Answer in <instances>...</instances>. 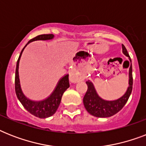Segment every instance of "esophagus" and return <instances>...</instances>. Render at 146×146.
I'll list each match as a JSON object with an SVG mask.
<instances>
[{"label": "esophagus", "mask_w": 146, "mask_h": 146, "mask_svg": "<svg viewBox=\"0 0 146 146\" xmlns=\"http://www.w3.org/2000/svg\"><path fill=\"white\" fill-rule=\"evenodd\" d=\"M80 80V76L76 74L74 70H72L70 73V81L71 82H73V83H76L78 81Z\"/></svg>", "instance_id": "obj_1"}]
</instances>
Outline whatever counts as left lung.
<instances>
[{
  "label": "left lung",
  "instance_id": "1",
  "mask_svg": "<svg viewBox=\"0 0 146 146\" xmlns=\"http://www.w3.org/2000/svg\"><path fill=\"white\" fill-rule=\"evenodd\" d=\"M122 51L123 54L129 57V60L131 63V59L127 49L123 44H122ZM129 86L127 91L120 98L112 101H107L100 97L98 95L96 88L93 83L88 80L86 84L88 86V89L84 98H83V104L91 115L95 116L96 117H109L114 115L115 113L121 110L129 99V97L133 89V74H132V64H130L129 69Z\"/></svg>",
  "mask_w": 146,
  "mask_h": 146
}]
</instances>
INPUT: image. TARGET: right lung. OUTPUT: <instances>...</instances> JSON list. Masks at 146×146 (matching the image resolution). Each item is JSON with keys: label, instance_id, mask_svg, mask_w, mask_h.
Returning <instances> with one entry per match:
<instances>
[{"label": "right lung", "instance_id": "right-lung-1", "mask_svg": "<svg viewBox=\"0 0 146 146\" xmlns=\"http://www.w3.org/2000/svg\"><path fill=\"white\" fill-rule=\"evenodd\" d=\"M54 38V35L53 34H48V35H40L36 36L33 39L29 40L28 43L25 45L23 50H22L19 57L18 58L17 63V67H16V75H15V91L18 98V99L23 107L33 115L39 118H47L49 117L53 114H54L57 111V108L60 105L61 98L63 94L66 89L70 87L69 83V74L64 75L63 77L60 79L57 82V86L54 89V91L51 92L48 97L44 98L41 101H33L29 99L24 95L23 92L21 89L20 86V81L19 77V60L22 56L23 51L25 48L27 46L30 42H35V41H48L51 40Z\"/></svg>", "mask_w": 146, "mask_h": 146}]
</instances>
